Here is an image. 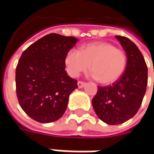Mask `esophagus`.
Segmentation results:
<instances>
[{
    "instance_id": "1",
    "label": "esophagus",
    "mask_w": 154,
    "mask_h": 154,
    "mask_svg": "<svg viewBox=\"0 0 154 154\" xmlns=\"http://www.w3.org/2000/svg\"><path fill=\"white\" fill-rule=\"evenodd\" d=\"M77 85H78V87H79V88H82L83 86L86 85V83H85V82H83V81H78Z\"/></svg>"
}]
</instances>
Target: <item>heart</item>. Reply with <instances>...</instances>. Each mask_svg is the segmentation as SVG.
<instances>
[{"label": "heart", "mask_w": 154, "mask_h": 154, "mask_svg": "<svg viewBox=\"0 0 154 154\" xmlns=\"http://www.w3.org/2000/svg\"><path fill=\"white\" fill-rule=\"evenodd\" d=\"M127 62L125 51L107 42L83 45L79 51H69L65 57V65L70 76L77 77L90 65L91 75L104 85L113 83L121 77Z\"/></svg>", "instance_id": "b5f03b06"}]
</instances>
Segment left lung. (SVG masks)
Here are the masks:
<instances>
[{"mask_svg": "<svg viewBox=\"0 0 154 154\" xmlns=\"http://www.w3.org/2000/svg\"><path fill=\"white\" fill-rule=\"evenodd\" d=\"M116 38L126 51V69L111 86H98L92 100L99 119L110 125L123 123L137 113L147 85V67L138 47L128 38Z\"/></svg>", "mask_w": 154, "mask_h": 154, "instance_id": "8db88e82", "label": "left lung"}]
</instances>
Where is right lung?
Wrapping results in <instances>:
<instances>
[{
	"label": "right lung",
	"mask_w": 154,
	"mask_h": 154,
	"mask_svg": "<svg viewBox=\"0 0 154 154\" xmlns=\"http://www.w3.org/2000/svg\"><path fill=\"white\" fill-rule=\"evenodd\" d=\"M78 42L74 37L48 34L31 45L16 67V94L22 109L35 121L61 118L77 80L65 71V57Z\"/></svg>",
	"instance_id": "obj_1"
}]
</instances>
